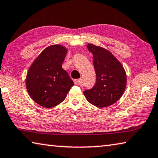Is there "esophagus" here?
I'll list each match as a JSON object with an SVG mask.
<instances>
[{
    "label": "esophagus",
    "mask_w": 158,
    "mask_h": 158,
    "mask_svg": "<svg viewBox=\"0 0 158 158\" xmlns=\"http://www.w3.org/2000/svg\"><path fill=\"white\" fill-rule=\"evenodd\" d=\"M74 84H76V85H81V79H74Z\"/></svg>",
    "instance_id": "1"
}]
</instances>
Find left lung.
<instances>
[{
	"mask_svg": "<svg viewBox=\"0 0 158 158\" xmlns=\"http://www.w3.org/2000/svg\"><path fill=\"white\" fill-rule=\"evenodd\" d=\"M87 47L93 56L96 82L92 89L84 90V96L98 107L109 106L123 94L127 83L125 69L109 51L91 44Z\"/></svg>",
	"mask_w": 158,
	"mask_h": 158,
	"instance_id": "obj_1",
	"label": "left lung"
}]
</instances>
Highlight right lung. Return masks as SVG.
Returning <instances> with one entry per match:
<instances>
[{"label":"right lung","instance_id":"obj_1","mask_svg":"<svg viewBox=\"0 0 158 158\" xmlns=\"http://www.w3.org/2000/svg\"><path fill=\"white\" fill-rule=\"evenodd\" d=\"M67 49L52 45L39 55L26 77V88L31 98L40 106L52 108L65 100L74 82L62 68Z\"/></svg>","mask_w":158,"mask_h":158}]
</instances>
